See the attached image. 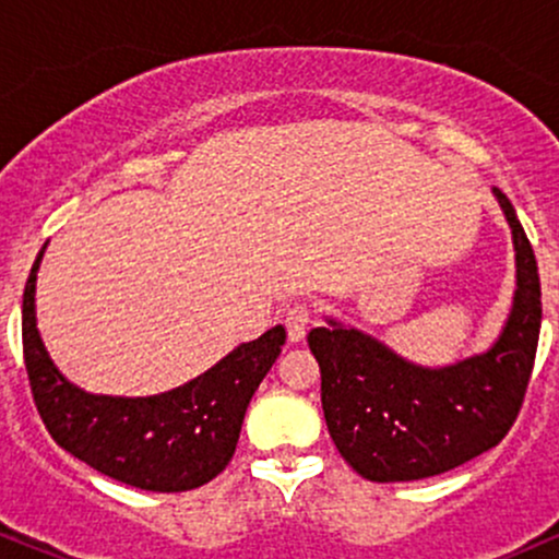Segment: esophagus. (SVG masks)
<instances>
[{"instance_id": "esophagus-1", "label": "esophagus", "mask_w": 559, "mask_h": 559, "mask_svg": "<svg viewBox=\"0 0 559 559\" xmlns=\"http://www.w3.org/2000/svg\"><path fill=\"white\" fill-rule=\"evenodd\" d=\"M312 318H316V312H312V307L305 305V301H297V305L288 307L284 316L288 342H301V338L307 336V331H310Z\"/></svg>"}]
</instances>
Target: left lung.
Listing matches in <instances>:
<instances>
[{
	"mask_svg": "<svg viewBox=\"0 0 559 559\" xmlns=\"http://www.w3.org/2000/svg\"><path fill=\"white\" fill-rule=\"evenodd\" d=\"M512 228L518 292L486 355L428 370L355 329H312L320 400L342 457L376 484L454 471L504 439L521 413L542 329V284L528 236L510 199L493 189Z\"/></svg>",
	"mask_w": 559,
	"mask_h": 559,
	"instance_id": "1",
	"label": "left lung"
}]
</instances>
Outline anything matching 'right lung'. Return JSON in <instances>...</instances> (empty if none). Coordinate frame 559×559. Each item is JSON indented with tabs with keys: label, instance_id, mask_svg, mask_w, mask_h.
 <instances>
[{
	"label": "right lung",
	"instance_id": "add662e5",
	"mask_svg": "<svg viewBox=\"0 0 559 559\" xmlns=\"http://www.w3.org/2000/svg\"><path fill=\"white\" fill-rule=\"evenodd\" d=\"M23 292V360L31 394L52 439L102 476L144 491H189L230 463L243 413L267 376L284 325L236 346L215 368L157 396H94L66 381L49 360L36 329V271Z\"/></svg>",
	"mask_w": 559,
	"mask_h": 559
}]
</instances>
